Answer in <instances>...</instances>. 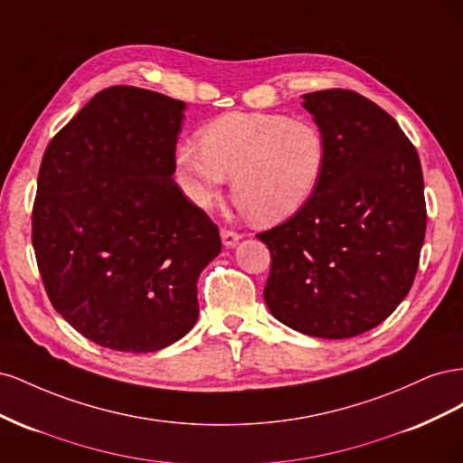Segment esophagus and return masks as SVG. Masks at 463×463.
<instances>
[{
	"label": "esophagus",
	"instance_id": "obj_1",
	"mask_svg": "<svg viewBox=\"0 0 463 463\" xmlns=\"http://www.w3.org/2000/svg\"><path fill=\"white\" fill-rule=\"evenodd\" d=\"M220 235H222V243L226 245V247H233L237 241L241 240V233L240 232H235V230L226 228V226L220 230Z\"/></svg>",
	"mask_w": 463,
	"mask_h": 463
}]
</instances>
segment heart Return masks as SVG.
Here are the masks:
<instances>
[{"instance_id": "b5f03b06", "label": "heart", "mask_w": 463, "mask_h": 463, "mask_svg": "<svg viewBox=\"0 0 463 463\" xmlns=\"http://www.w3.org/2000/svg\"><path fill=\"white\" fill-rule=\"evenodd\" d=\"M326 138L313 121L282 114L222 116L201 143L177 150V167L197 203H210L232 175L235 203L259 222L286 220L313 197L326 167Z\"/></svg>"}]
</instances>
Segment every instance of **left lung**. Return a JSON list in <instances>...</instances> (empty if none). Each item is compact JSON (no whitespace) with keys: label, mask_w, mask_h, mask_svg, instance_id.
I'll use <instances>...</instances> for the list:
<instances>
[{"label":"left lung","mask_w":463,"mask_h":463,"mask_svg":"<svg viewBox=\"0 0 463 463\" xmlns=\"http://www.w3.org/2000/svg\"><path fill=\"white\" fill-rule=\"evenodd\" d=\"M326 138L313 197L272 230L264 301L286 326L342 340L381 325L408 296L425 241L419 154L400 125L345 89L305 94Z\"/></svg>","instance_id":"obj_1"}]
</instances>
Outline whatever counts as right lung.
<instances>
[{
  "label": "right lung",
  "instance_id": "obj_1",
  "mask_svg": "<svg viewBox=\"0 0 463 463\" xmlns=\"http://www.w3.org/2000/svg\"><path fill=\"white\" fill-rule=\"evenodd\" d=\"M184 108L109 87L42 156L33 206L42 284L53 309L102 347L158 352L197 322V279L222 241L172 179Z\"/></svg>",
  "mask_w": 463,
  "mask_h": 463
}]
</instances>
